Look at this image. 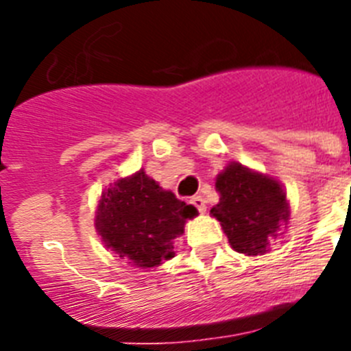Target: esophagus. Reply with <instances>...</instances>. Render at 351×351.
Returning <instances> with one entry per match:
<instances>
[{
	"label": "esophagus",
	"instance_id": "34e87169",
	"mask_svg": "<svg viewBox=\"0 0 351 351\" xmlns=\"http://www.w3.org/2000/svg\"><path fill=\"white\" fill-rule=\"evenodd\" d=\"M190 202L193 204L195 207H197L198 213H202V214L206 213V209H207V207H206V200H204V198L200 197V195H195V197H191Z\"/></svg>",
	"mask_w": 351,
	"mask_h": 351
}]
</instances>
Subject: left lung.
Segmentation results:
<instances>
[{
  "instance_id": "1",
  "label": "left lung",
  "mask_w": 351,
  "mask_h": 351,
  "mask_svg": "<svg viewBox=\"0 0 351 351\" xmlns=\"http://www.w3.org/2000/svg\"><path fill=\"white\" fill-rule=\"evenodd\" d=\"M219 202L210 214L237 253L263 255L290 218L287 193L276 179L232 161L216 178Z\"/></svg>"
}]
</instances>
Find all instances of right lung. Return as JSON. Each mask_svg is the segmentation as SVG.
Here are the masks:
<instances>
[{
  "label": "right lung",
  "instance_id": "1",
  "mask_svg": "<svg viewBox=\"0 0 351 351\" xmlns=\"http://www.w3.org/2000/svg\"><path fill=\"white\" fill-rule=\"evenodd\" d=\"M197 209L163 190L144 170L117 179L101 193L95 226L119 258L142 269L158 267L173 256V239L184 232Z\"/></svg>",
  "mask_w": 351,
  "mask_h": 351
}]
</instances>
